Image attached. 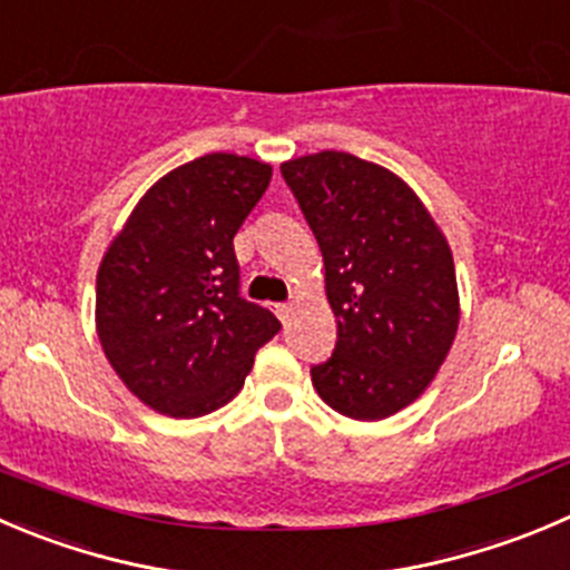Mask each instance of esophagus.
Here are the masks:
<instances>
[{"label":"esophagus","instance_id":"34e87169","mask_svg":"<svg viewBox=\"0 0 570 570\" xmlns=\"http://www.w3.org/2000/svg\"><path fill=\"white\" fill-rule=\"evenodd\" d=\"M275 314H278V320H289V314H292V303H275Z\"/></svg>","mask_w":570,"mask_h":570}]
</instances>
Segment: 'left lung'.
<instances>
[{
    "mask_svg": "<svg viewBox=\"0 0 570 570\" xmlns=\"http://www.w3.org/2000/svg\"><path fill=\"white\" fill-rule=\"evenodd\" d=\"M325 264L336 347L317 395L353 420H384L432 384L460 325L454 256L397 175L351 153L281 164Z\"/></svg>",
    "mask_w": 570,
    "mask_h": 570,
    "instance_id": "obj_1",
    "label": "left lung"
}]
</instances>
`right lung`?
<instances>
[{"instance_id": "obj_1", "label": "right lung", "mask_w": 570, "mask_h": 570, "mask_svg": "<svg viewBox=\"0 0 570 570\" xmlns=\"http://www.w3.org/2000/svg\"><path fill=\"white\" fill-rule=\"evenodd\" d=\"M273 167L212 153L164 175L97 273V334L127 390L169 417H200L245 384L273 312L239 292L234 236Z\"/></svg>"}]
</instances>
